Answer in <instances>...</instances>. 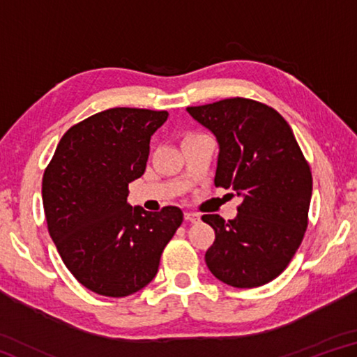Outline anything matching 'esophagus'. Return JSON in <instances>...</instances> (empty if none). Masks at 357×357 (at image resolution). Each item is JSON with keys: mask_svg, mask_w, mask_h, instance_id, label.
Segmentation results:
<instances>
[{"mask_svg": "<svg viewBox=\"0 0 357 357\" xmlns=\"http://www.w3.org/2000/svg\"><path fill=\"white\" fill-rule=\"evenodd\" d=\"M184 219L192 222V223H197V222H200L202 217H200V214H198V213H193V211H185Z\"/></svg>", "mask_w": 357, "mask_h": 357, "instance_id": "esophagus-1", "label": "esophagus"}]
</instances>
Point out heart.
<instances>
[{"mask_svg": "<svg viewBox=\"0 0 357 357\" xmlns=\"http://www.w3.org/2000/svg\"><path fill=\"white\" fill-rule=\"evenodd\" d=\"M187 137H189V135H187Z\"/></svg>", "mask_w": 357, "mask_h": 357, "instance_id": "b5f03b06", "label": "heart"}]
</instances>
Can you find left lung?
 I'll return each mask as SVG.
<instances>
[{
	"mask_svg": "<svg viewBox=\"0 0 357 357\" xmlns=\"http://www.w3.org/2000/svg\"><path fill=\"white\" fill-rule=\"evenodd\" d=\"M219 143L214 184L243 198L238 215H203L215 241L206 264L220 282L255 288L291 261L309 225L312 172L289 124L261 102L231 98L187 107Z\"/></svg>",
	"mask_w": 357,
	"mask_h": 357,
	"instance_id": "left-lung-1",
	"label": "left lung"
}]
</instances>
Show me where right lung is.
<instances>
[{
    "mask_svg": "<svg viewBox=\"0 0 357 357\" xmlns=\"http://www.w3.org/2000/svg\"><path fill=\"white\" fill-rule=\"evenodd\" d=\"M165 110L118 107L66 132L42 178L48 233L72 275L91 291L124 298L154 279L183 211L148 213L128 203L146 170L151 135Z\"/></svg>",
    "mask_w": 357,
    "mask_h": 357,
    "instance_id": "add662e5",
    "label": "right lung"
}]
</instances>
